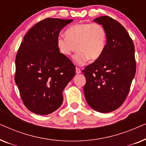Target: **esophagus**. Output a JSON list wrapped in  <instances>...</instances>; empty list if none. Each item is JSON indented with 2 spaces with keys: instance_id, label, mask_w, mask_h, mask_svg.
Wrapping results in <instances>:
<instances>
[{
  "instance_id": "esophagus-1",
  "label": "esophagus",
  "mask_w": 146,
  "mask_h": 146,
  "mask_svg": "<svg viewBox=\"0 0 146 146\" xmlns=\"http://www.w3.org/2000/svg\"><path fill=\"white\" fill-rule=\"evenodd\" d=\"M76 74H80L81 73V70L79 68H76Z\"/></svg>"
}]
</instances>
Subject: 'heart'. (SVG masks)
<instances>
[{"label": "heart", "mask_w": 146, "mask_h": 146, "mask_svg": "<svg viewBox=\"0 0 146 146\" xmlns=\"http://www.w3.org/2000/svg\"><path fill=\"white\" fill-rule=\"evenodd\" d=\"M66 36H59L57 46L65 56H70L77 50L74 57L77 64H84L88 60L94 62L104 52L108 36L104 27L98 23L76 24L66 31Z\"/></svg>", "instance_id": "b5f03b06"}]
</instances>
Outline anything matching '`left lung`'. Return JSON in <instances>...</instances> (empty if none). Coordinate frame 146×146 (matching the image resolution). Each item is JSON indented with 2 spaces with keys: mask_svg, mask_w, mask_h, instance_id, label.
I'll list each match as a JSON object with an SVG mask.
<instances>
[{
  "mask_svg": "<svg viewBox=\"0 0 146 146\" xmlns=\"http://www.w3.org/2000/svg\"><path fill=\"white\" fill-rule=\"evenodd\" d=\"M106 29L107 45L103 55L82 70L86 79L84 92L94 110L108 113L125 101L135 76V48L125 28L112 18L94 20Z\"/></svg>",
  "mask_w": 146,
  "mask_h": 146,
  "instance_id": "left-lung-1",
  "label": "left lung"
}]
</instances>
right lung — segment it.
<instances>
[{
	"mask_svg": "<svg viewBox=\"0 0 146 146\" xmlns=\"http://www.w3.org/2000/svg\"><path fill=\"white\" fill-rule=\"evenodd\" d=\"M73 20L47 18L31 28L16 56L15 80L22 100L32 112L47 115L58 109L75 66L60 52V32Z\"/></svg>",
	"mask_w": 146,
	"mask_h": 146,
	"instance_id": "1",
	"label": "right lung"
}]
</instances>
